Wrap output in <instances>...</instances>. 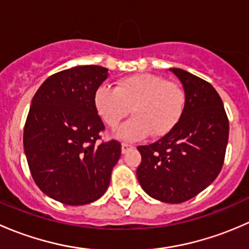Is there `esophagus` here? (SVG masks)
Segmentation results:
<instances>
[{
    "instance_id": "esophagus-1",
    "label": "esophagus",
    "mask_w": 249,
    "mask_h": 249,
    "mask_svg": "<svg viewBox=\"0 0 249 249\" xmlns=\"http://www.w3.org/2000/svg\"><path fill=\"white\" fill-rule=\"evenodd\" d=\"M132 148H134V145H132V144H129V143H123V144H122V153L124 154V153L131 150Z\"/></svg>"
}]
</instances>
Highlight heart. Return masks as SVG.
Masks as SVG:
<instances>
[{
  "instance_id": "obj_1",
  "label": "heart",
  "mask_w": 249,
  "mask_h": 249,
  "mask_svg": "<svg viewBox=\"0 0 249 249\" xmlns=\"http://www.w3.org/2000/svg\"><path fill=\"white\" fill-rule=\"evenodd\" d=\"M94 104L110 129H115L131 110L134 118L118 130L117 137L137 141L149 134L161 137L172 131L184 112L185 94L179 85L164 77L142 73L123 78L115 88L100 85Z\"/></svg>"
}]
</instances>
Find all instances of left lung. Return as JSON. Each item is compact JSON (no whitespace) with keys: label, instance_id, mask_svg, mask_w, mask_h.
<instances>
[{"label":"left lung","instance_id":"1","mask_svg":"<svg viewBox=\"0 0 249 249\" xmlns=\"http://www.w3.org/2000/svg\"><path fill=\"white\" fill-rule=\"evenodd\" d=\"M180 80L185 108L172 131L142 155L137 179L149 196L180 203L196 196L217 178L224 164L229 120L223 101L206 80L180 69H170Z\"/></svg>","mask_w":249,"mask_h":249}]
</instances>
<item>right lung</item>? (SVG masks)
<instances>
[{
	"label": "right lung",
	"instance_id": "1",
	"mask_svg": "<svg viewBox=\"0 0 249 249\" xmlns=\"http://www.w3.org/2000/svg\"><path fill=\"white\" fill-rule=\"evenodd\" d=\"M108 70L76 66L44 80L24 126V150L37 187L65 205H87L107 190L122 154L118 141H101L105 125L94 104Z\"/></svg>",
	"mask_w": 249,
	"mask_h": 249
}]
</instances>
